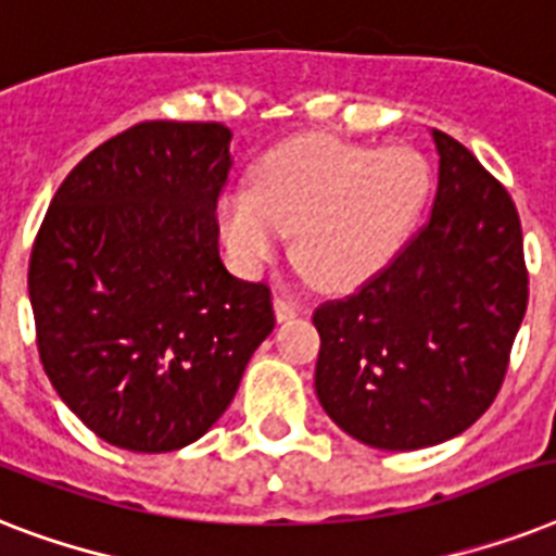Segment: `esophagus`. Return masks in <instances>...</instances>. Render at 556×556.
Returning <instances> with one entry per match:
<instances>
[{
  "instance_id": "esophagus-1",
  "label": "esophagus",
  "mask_w": 556,
  "mask_h": 556,
  "mask_svg": "<svg viewBox=\"0 0 556 556\" xmlns=\"http://www.w3.org/2000/svg\"><path fill=\"white\" fill-rule=\"evenodd\" d=\"M274 312H277L279 323H288V320H294L296 314H300V305L286 300V296H277V300H274Z\"/></svg>"
}]
</instances>
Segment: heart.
<instances>
[{
  "label": "heart",
  "mask_w": 556,
  "mask_h": 556,
  "mask_svg": "<svg viewBox=\"0 0 556 556\" xmlns=\"http://www.w3.org/2000/svg\"><path fill=\"white\" fill-rule=\"evenodd\" d=\"M430 187L418 152L303 135L256 161L253 190L218 199L216 227L248 277L268 268L294 233V256L320 286L355 288L401 253Z\"/></svg>",
  "instance_id": "1"
}]
</instances>
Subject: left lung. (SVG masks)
<instances>
[{
  "label": "left lung",
  "instance_id": "1",
  "mask_svg": "<svg viewBox=\"0 0 556 556\" xmlns=\"http://www.w3.org/2000/svg\"><path fill=\"white\" fill-rule=\"evenodd\" d=\"M430 222L357 294L314 312V389L340 430L378 450L456 439L493 404L528 308L522 227L508 190L430 129Z\"/></svg>",
  "mask_w": 556,
  "mask_h": 556
}]
</instances>
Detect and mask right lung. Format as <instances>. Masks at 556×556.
I'll return each instance as SVG.
<instances>
[{"mask_svg": "<svg viewBox=\"0 0 556 556\" xmlns=\"http://www.w3.org/2000/svg\"><path fill=\"white\" fill-rule=\"evenodd\" d=\"M233 132L147 121L68 173L30 251L39 361L98 439L132 453L199 441L274 331L265 282L218 256Z\"/></svg>", "mask_w": 556, "mask_h": 556, "instance_id": "right-lung-1", "label": "right lung"}]
</instances>
